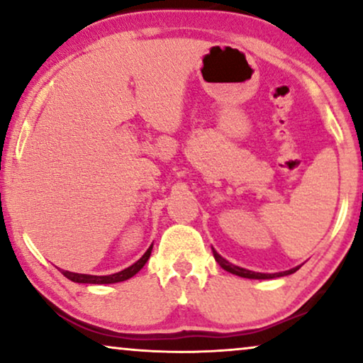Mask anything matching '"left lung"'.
I'll use <instances>...</instances> for the list:
<instances>
[{"label": "left lung", "mask_w": 363, "mask_h": 363, "mask_svg": "<svg viewBox=\"0 0 363 363\" xmlns=\"http://www.w3.org/2000/svg\"><path fill=\"white\" fill-rule=\"evenodd\" d=\"M213 250V247H211ZM213 256H215V259L218 264H220L223 269L231 272V274H236L240 277H246V279H274V277H282V276H289L292 272H296L299 269L301 266H296L292 267L289 271H282V272H274V274H267V272H255V271H250V269H245V267H240V266H235L233 262L226 261L225 257L220 256L216 252V250H213Z\"/></svg>", "instance_id": "1"}]
</instances>
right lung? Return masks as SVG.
I'll use <instances>...</instances> for the list:
<instances>
[{
  "mask_svg": "<svg viewBox=\"0 0 363 363\" xmlns=\"http://www.w3.org/2000/svg\"><path fill=\"white\" fill-rule=\"evenodd\" d=\"M152 247L153 245H150V247L145 251L140 259L137 262H133L132 266L125 267L123 271H118L116 274H108V276H92V274H79V272H71V271H61L67 279H71L72 282H81V284H116V282H122L130 279L137 274L138 271L145 266V262L148 261V257L152 255Z\"/></svg>",
  "mask_w": 363,
  "mask_h": 363,
  "instance_id": "right-lung-1",
  "label": "right lung"
}]
</instances>
